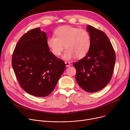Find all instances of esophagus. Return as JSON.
I'll list each match as a JSON object with an SVG mask.
<instances>
[{
	"mask_svg": "<svg viewBox=\"0 0 130 130\" xmlns=\"http://www.w3.org/2000/svg\"><path fill=\"white\" fill-rule=\"evenodd\" d=\"M65 63L66 67H69L71 65V63L70 62H69V61H65Z\"/></svg>",
	"mask_w": 130,
	"mask_h": 130,
	"instance_id": "34e87169",
	"label": "esophagus"
}]
</instances>
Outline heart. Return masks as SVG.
Returning a JSON list of instances; mask_svg holds the SVG:
<instances>
[{"mask_svg": "<svg viewBox=\"0 0 130 130\" xmlns=\"http://www.w3.org/2000/svg\"><path fill=\"white\" fill-rule=\"evenodd\" d=\"M54 36L47 39L48 47L55 56H60L65 48L66 49L62 58L70 60L75 58L85 57L91 47V37L87 30L71 26L58 27Z\"/></svg>", "mask_w": 130, "mask_h": 130, "instance_id": "obj_1", "label": "heart"}]
</instances>
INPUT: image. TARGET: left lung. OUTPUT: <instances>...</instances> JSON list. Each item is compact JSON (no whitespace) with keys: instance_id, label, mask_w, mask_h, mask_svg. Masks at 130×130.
<instances>
[{"instance_id":"1","label":"left lung","mask_w":130,"mask_h":130,"mask_svg":"<svg viewBox=\"0 0 130 130\" xmlns=\"http://www.w3.org/2000/svg\"><path fill=\"white\" fill-rule=\"evenodd\" d=\"M91 37V47L87 55L74 63L76 80L84 91L93 93L105 87L110 81L115 63L113 47L106 34L92 26L86 28Z\"/></svg>"}]
</instances>
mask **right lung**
Wrapping results in <instances>:
<instances>
[{
  "instance_id": "obj_1",
  "label": "right lung",
  "mask_w": 130,
  "mask_h": 130,
  "mask_svg": "<svg viewBox=\"0 0 130 130\" xmlns=\"http://www.w3.org/2000/svg\"><path fill=\"white\" fill-rule=\"evenodd\" d=\"M11 62L20 86L38 97L47 96L53 92L66 68L64 61L50 51L46 33L39 27L20 38Z\"/></svg>"
}]
</instances>
